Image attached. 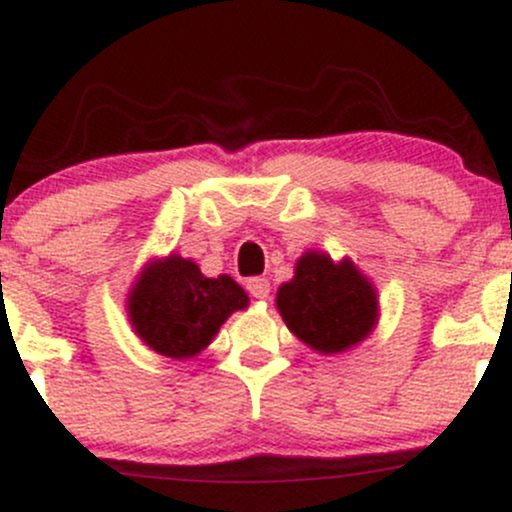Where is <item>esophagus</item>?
Returning a JSON list of instances; mask_svg holds the SVG:
<instances>
[{
  "label": "esophagus",
  "instance_id": "esophagus-1",
  "mask_svg": "<svg viewBox=\"0 0 512 512\" xmlns=\"http://www.w3.org/2000/svg\"><path fill=\"white\" fill-rule=\"evenodd\" d=\"M248 291L252 298H260V301H267L269 298V281L267 279H260V276H255V279L248 281Z\"/></svg>",
  "mask_w": 512,
  "mask_h": 512
}]
</instances>
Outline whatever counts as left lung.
Segmentation results:
<instances>
[{
	"instance_id": "obj_1",
	"label": "left lung",
	"mask_w": 512,
	"mask_h": 512,
	"mask_svg": "<svg viewBox=\"0 0 512 512\" xmlns=\"http://www.w3.org/2000/svg\"><path fill=\"white\" fill-rule=\"evenodd\" d=\"M276 310L286 327L315 354L334 356L366 342L380 317L373 281L349 257L303 252L293 279L276 291Z\"/></svg>"
}]
</instances>
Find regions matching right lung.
<instances>
[{
  "label": "right lung",
  "mask_w": 512,
  "mask_h": 512,
  "mask_svg": "<svg viewBox=\"0 0 512 512\" xmlns=\"http://www.w3.org/2000/svg\"><path fill=\"white\" fill-rule=\"evenodd\" d=\"M250 305L248 293L228 274H202L197 262L170 252L142 267L127 293V320L156 354L187 361L202 354L236 310Z\"/></svg>",
  "instance_id": "add662e5"
}]
</instances>
